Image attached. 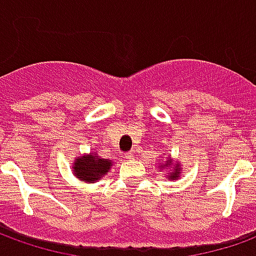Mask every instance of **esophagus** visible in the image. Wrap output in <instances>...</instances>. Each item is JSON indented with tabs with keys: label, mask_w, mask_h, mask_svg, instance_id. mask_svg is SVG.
I'll list each match as a JSON object with an SVG mask.
<instances>
[{
	"label": "esophagus",
	"mask_w": 256,
	"mask_h": 256,
	"mask_svg": "<svg viewBox=\"0 0 256 256\" xmlns=\"http://www.w3.org/2000/svg\"><path fill=\"white\" fill-rule=\"evenodd\" d=\"M124 158H126L128 160H133L134 154H133V152H128V154H124Z\"/></svg>",
	"instance_id": "1"
}]
</instances>
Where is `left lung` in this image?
I'll use <instances>...</instances> for the list:
<instances>
[{"label": "left lung", "mask_w": 256, "mask_h": 256, "mask_svg": "<svg viewBox=\"0 0 256 256\" xmlns=\"http://www.w3.org/2000/svg\"><path fill=\"white\" fill-rule=\"evenodd\" d=\"M172 164V159H166V163L164 164H162V167H170ZM170 174L167 176L168 180H177L180 177V172H181V168H180V163H176V166L172 167V170H170Z\"/></svg>", "instance_id": "8db88e82"}]
</instances>
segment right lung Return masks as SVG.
<instances>
[{
  "label": "right lung",
  "instance_id": "obj_1",
  "mask_svg": "<svg viewBox=\"0 0 256 256\" xmlns=\"http://www.w3.org/2000/svg\"><path fill=\"white\" fill-rule=\"evenodd\" d=\"M112 166V160L101 159L96 154L79 156L72 164L74 174L84 182H94L106 176Z\"/></svg>",
  "mask_w": 256,
  "mask_h": 256
}]
</instances>
